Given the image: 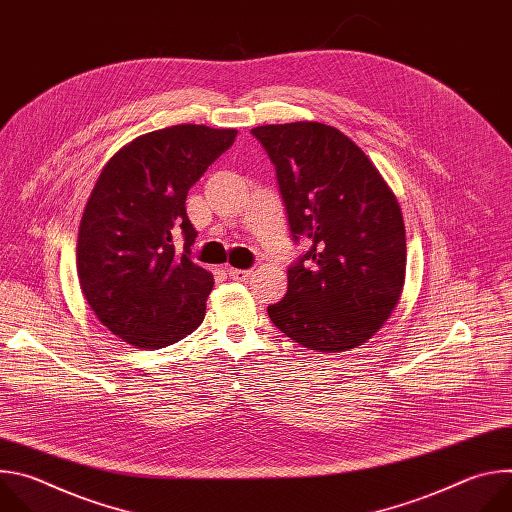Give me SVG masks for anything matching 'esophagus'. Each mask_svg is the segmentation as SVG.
Wrapping results in <instances>:
<instances>
[{
  "instance_id": "1",
  "label": "esophagus",
  "mask_w": 512,
  "mask_h": 512,
  "mask_svg": "<svg viewBox=\"0 0 512 512\" xmlns=\"http://www.w3.org/2000/svg\"><path fill=\"white\" fill-rule=\"evenodd\" d=\"M251 273H253L251 269H235V267L229 269V277L235 279V281H245V279L251 277Z\"/></svg>"
}]
</instances>
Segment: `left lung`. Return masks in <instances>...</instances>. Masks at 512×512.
<instances>
[{
  "label": "left lung",
  "mask_w": 512,
  "mask_h": 512,
  "mask_svg": "<svg viewBox=\"0 0 512 512\" xmlns=\"http://www.w3.org/2000/svg\"><path fill=\"white\" fill-rule=\"evenodd\" d=\"M251 133L275 166L291 237L310 245L287 269V294L267 314L304 348H356L379 332L401 298L407 247L399 202L336 127L298 121Z\"/></svg>",
  "instance_id": "left-lung-1"
}]
</instances>
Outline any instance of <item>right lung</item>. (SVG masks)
<instances>
[{"mask_svg":"<svg viewBox=\"0 0 512 512\" xmlns=\"http://www.w3.org/2000/svg\"><path fill=\"white\" fill-rule=\"evenodd\" d=\"M237 129L172 125L129 141L103 168L81 218L77 273L99 322L137 348H164L204 320L212 275L192 263L188 190ZM185 235L178 254L171 239Z\"/></svg>","mask_w":512,"mask_h":512,"instance_id":"1","label":"right lung"}]
</instances>
